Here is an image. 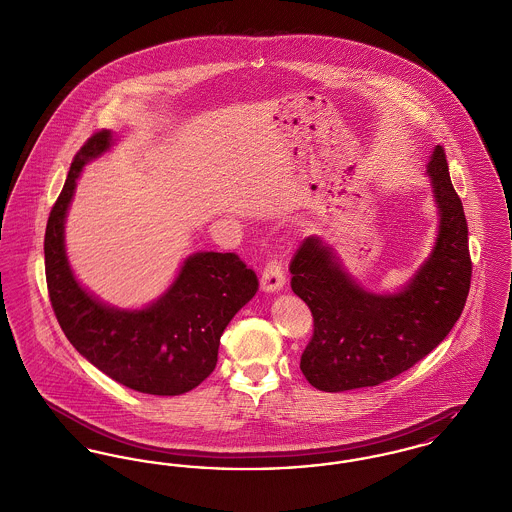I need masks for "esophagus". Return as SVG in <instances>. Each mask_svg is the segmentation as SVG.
Wrapping results in <instances>:
<instances>
[{
  "label": "esophagus",
  "instance_id": "esophagus-1",
  "mask_svg": "<svg viewBox=\"0 0 512 512\" xmlns=\"http://www.w3.org/2000/svg\"><path fill=\"white\" fill-rule=\"evenodd\" d=\"M285 285V273L277 260H270L262 272V289L266 293H275Z\"/></svg>",
  "mask_w": 512,
  "mask_h": 512
}]
</instances>
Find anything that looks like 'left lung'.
Masks as SVG:
<instances>
[{"mask_svg": "<svg viewBox=\"0 0 512 512\" xmlns=\"http://www.w3.org/2000/svg\"><path fill=\"white\" fill-rule=\"evenodd\" d=\"M427 174L439 233L429 258L398 293L361 287L320 237H307L295 252L291 289L314 318L301 371L314 388L343 392L386 382L429 355L460 318L472 279L468 223L441 145Z\"/></svg>", "mask_w": 512, "mask_h": 512, "instance_id": "8db88e82", "label": "left lung"}]
</instances>
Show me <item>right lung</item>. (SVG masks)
I'll return each instance as SVG.
<instances>
[{"mask_svg": "<svg viewBox=\"0 0 512 512\" xmlns=\"http://www.w3.org/2000/svg\"><path fill=\"white\" fill-rule=\"evenodd\" d=\"M112 145L108 130L87 139L50 211L44 237L50 303L69 343L104 375L143 394L178 396L213 373L221 334L256 295L258 277L233 252H196L147 307H110L91 295L69 266L64 229L79 174Z\"/></svg>", "mask_w": 512, "mask_h": 512, "instance_id": "right-lung-1", "label": "right lung"}]
</instances>
